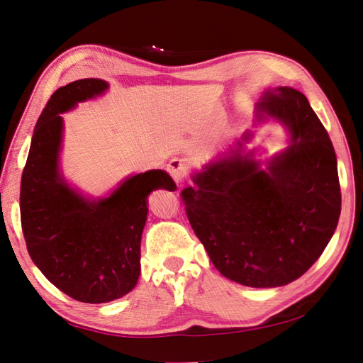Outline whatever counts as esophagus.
I'll return each mask as SVG.
<instances>
[{
    "label": "esophagus",
    "instance_id": "34e87169",
    "mask_svg": "<svg viewBox=\"0 0 363 363\" xmlns=\"http://www.w3.org/2000/svg\"><path fill=\"white\" fill-rule=\"evenodd\" d=\"M188 169H189V164L186 160H183V158H174V160H171V163L167 164V172L171 174L175 183L184 182V179H186L188 175Z\"/></svg>",
    "mask_w": 363,
    "mask_h": 363
}]
</instances>
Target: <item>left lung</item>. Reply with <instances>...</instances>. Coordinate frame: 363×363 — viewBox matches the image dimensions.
<instances>
[{"label": "left lung", "instance_id": "1", "mask_svg": "<svg viewBox=\"0 0 363 363\" xmlns=\"http://www.w3.org/2000/svg\"><path fill=\"white\" fill-rule=\"evenodd\" d=\"M271 118L288 130L285 151L262 167L229 147L182 191L214 267L252 288L284 286L303 276L331 240L342 205L337 158L306 96L293 87L264 91L255 121ZM251 137L245 132V143Z\"/></svg>", "mask_w": 363, "mask_h": 363}]
</instances>
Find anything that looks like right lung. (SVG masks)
Returning <instances> with one entry per match:
<instances>
[{
	"mask_svg": "<svg viewBox=\"0 0 363 363\" xmlns=\"http://www.w3.org/2000/svg\"><path fill=\"white\" fill-rule=\"evenodd\" d=\"M108 87L104 79L84 78L52 94L33 129L21 177V226L30 259L52 285L84 303L112 302L134 289L147 196L177 189L162 169L130 175L100 199L86 197L66 182L60 169V113Z\"/></svg>",
	"mask_w": 363,
	"mask_h": 363,
	"instance_id": "1",
	"label": "right lung"
}]
</instances>
